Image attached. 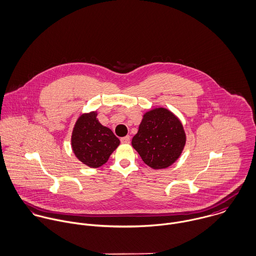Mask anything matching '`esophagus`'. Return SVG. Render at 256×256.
<instances>
[{
    "label": "esophagus",
    "instance_id": "esophagus-1",
    "mask_svg": "<svg viewBox=\"0 0 256 256\" xmlns=\"http://www.w3.org/2000/svg\"><path fill=\"white\" fill-rule=\"evenodd\" d=\"M120 141H121V143H123V144H129V143H130V136L122 137V138L120 139Z\"/></svg>",
    "mask_w": 256,
    "mask_h": 256
}]
</instances>
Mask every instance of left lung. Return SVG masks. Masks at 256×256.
<instances>
[{
  "label": "left lung",
  "mask_w": 256,
  "mask_h": 256,
  "mask_svg": "<svg viewBox=\"0 0 256 256\" xmlns=\"http://www.w3.org/2000/svg\"><path fill=\"white\" fill-rule=\"evenodd\" d=\"M186 144L180 121L169 110L147 112L132 139V146L143 162L153 169H165L180 157Z\"/></svg>",
  "instance_id": "left-lung-1"
}]
</instances>
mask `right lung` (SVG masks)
I'll return each mask as SVG.
<instances>
[{
	"label": "right lung",
	"instance_id": "right-lung-1",
	"mask_svg": "<svg viewBox=\"0 0 256 256\" xmlns=\"http://www.w3.org/2000/svg\"><path fill=\"white\" fill-rule=\"evenodd\" d=\"M96 112L82 115L74 128L72 146L76 156L90 168L105 164L120 144L113 132L96 119Z\"/></svg>",
	"mask_w": 256,
	"mask_h": 256
}]
</instances>
